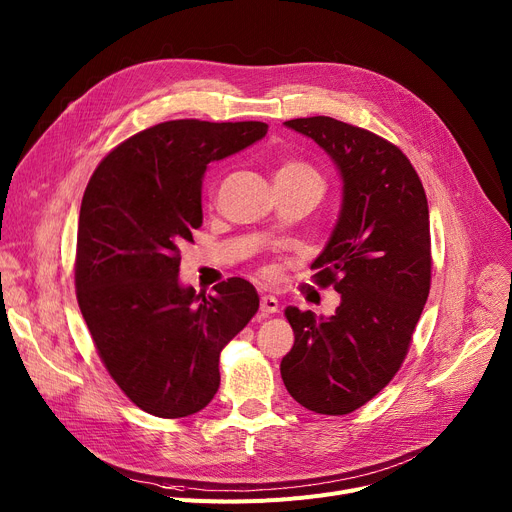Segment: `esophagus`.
I'll return each instance as SVG.
<instances>
[{
  "label": "esophagus",
  "instance_id": "obj_1",
  "mask_svg": "<svg viewBox=\"0 0 512 512\" xmlns=\"http://www.w3.org/2000/svg\"><path fill=\"white\" fill-rule=\"evenodd\" d=\"M260 312L264 316L268 314H277L279 312V299L275 295H262L260 297Z\"/></svg>",
  "mask_w": 512,
  "mask_h": 512
}]
</instances>
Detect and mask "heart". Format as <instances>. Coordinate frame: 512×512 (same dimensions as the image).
<instances>
[{
  "label": "heart",
  "mask_w": 512,
  "mask_h": 512,
  "mask_svg": "<svg viewBox=\"0 0 512 512\" xmlns=\"http://www.w3.org/2000/svg\"><path fill=\"white\" fill-rule=\"evenodd\" d=\"M277 177H304V179H314V182H320V175L310 165H306L302 161H285L279 167ZM210 194H213V190H210Z\"/></svg>",
  "instance_id": "1"
}]
</instances>
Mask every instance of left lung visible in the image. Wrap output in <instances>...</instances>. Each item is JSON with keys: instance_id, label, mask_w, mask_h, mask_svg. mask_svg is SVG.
I'll return each mask as SVG.
<instances>
[{"instance_id": "left-lung-1", "label": "left lung", "mask_w": 512, "mask_h": 512, "mask_svg": "<svg viewBox=\"0 0 512 512\" xmlns=\"http://www.w3.org/2000/svg\"><path fill=\"white\" fill-rule=\"evenodd\" d=\"M312 138L343 179L337 225L312 262L314 283L341 293L324 318L285 310L295 343L281 362L289 395L310 411L345 415L393 380L430 293V213L403 150L364 128L316 115L285 122Z\"/></svg>"}]
</instances>
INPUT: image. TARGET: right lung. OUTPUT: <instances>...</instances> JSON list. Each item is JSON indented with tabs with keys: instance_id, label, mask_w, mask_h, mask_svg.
Returning a JSON list of instances; mask_svg holds the SVG:
<instances>
[{
	"instance_id": "1",
	"label": "right lung",
	"mask_w": 512,
	"mask_h": 512,
	"mask_svg": "<svg viewBox=\"0 0 512 512\" xmlns=\"http://www.w3.org/2000/svg\"><path fill=\"white\" fill-rule=\"evenodd\" d=\"M266 132L262 122H163L115 146L84 190L78 306L109 376L150 415L204 409L219 390L223 347L258 312L246 279L215 285V295L179 283V248L202 225L206 165Z\"/></svg>"
}]
</instances>
